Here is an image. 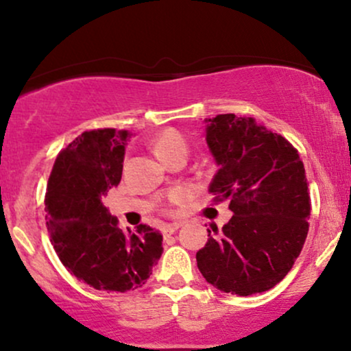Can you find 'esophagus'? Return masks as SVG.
Here are the masks:
<instances>
[{
    "mask_svg": "<svg viewBox=\"0 0 351 351\" xmlns=\"http://www.w3.org/2000/svg\"><path fill=\"white\" fill-rule=\"evenodd\" d=\"M183 226V223H175V224H168V226H165L163 229H162V232H163V236H170V234H173V232H176L178 231V229Z\"/></svg>",
    "mask_w": 351,
    "mask_h": 351,
    "instance_id": "esophagus-1",
    "label": "esophagus"
}]
</instances>
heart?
<instances>
[{
    "mask_svg": "<svg viewBox=\"0 0 351 351\" xmlns=\"http://www.w3.org/2000/svg\"><path fill=\"white\" fill-rule=\"evenodd\" d=\"M153 148H155L156 155L160 158L168 162L176 155H186L188 153V140L184 138V135L181 132L175 130V128H167L162 134L153 140ZM180 195H171L170 201H178Z\"/></svg>",
    "mask_w": 351,
    "mask_h": 351,
    "instance_id": "b5f03b06",
    "label": "heart"
}]
</instances>
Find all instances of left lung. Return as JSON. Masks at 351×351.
<instances>
[{"instance_id":"8db88e82","label":"left lung","mask_w":351,"mask_h":351,"mask_svg":"<svg viewBox=\"0 0 351 351\" xmlns=\"http://www.w3.org/2000/svg\"><path fill=\"white\" fill-rule=\"evenodd\" d=\"M206 142L219 170L215 203L234 215L196 252L199 272L223 292L252 295L287 276L308 232L310 196L299 152L251 117L208 119Z\"/></svg>"}]
</instances>
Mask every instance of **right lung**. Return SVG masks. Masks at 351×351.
<instances>
[{"mask_svg":"<svg viewBox=\"0 0 351 351\" xmlns=\"http://www.w3.org/2000/svg\"><path fill=\"white\" fill-rule=\"evenodd\" d=\"M128 132L97 128L59 152L46 191V226L60 263L97 291L142 287L163 252V237L147 224L123 232L104 206L122 180Z\"/></svg>","mask_w":351,"mask_h":351,"instance_id":"1","label":"right lung"}]
</instances>
